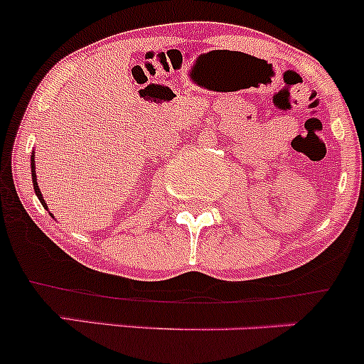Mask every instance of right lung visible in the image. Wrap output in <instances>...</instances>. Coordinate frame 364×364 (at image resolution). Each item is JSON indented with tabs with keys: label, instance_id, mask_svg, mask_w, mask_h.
I'll list each match as a JSON object with an SVG mask.
<instances>
[{
	"label": "right lung",
	"instance_id": "right-lung-1",
	"mask_svg": "<svg viewBox=\"0 0 364 364\" xmlns=\"http://www.w3.org/2000/svg\"><path fill=\"white\" fill-rule=\"evenodd\" d=\"M31 174H33V188H35V193L36 196H38V199H40V203H42V205L43 208L47 209V204H46V200L42 199V193H40V188H38V183H36V172H35V159H33V155H31Z\"/></svg>",
	"mask_w": 364,
	"mask_h": 364
}]
</instances>
